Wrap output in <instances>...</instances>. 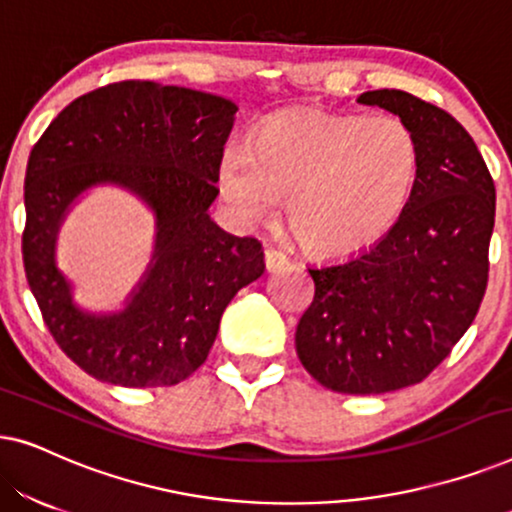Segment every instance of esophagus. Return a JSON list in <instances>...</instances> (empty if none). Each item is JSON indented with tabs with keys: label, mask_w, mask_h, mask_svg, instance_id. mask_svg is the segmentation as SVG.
Instances as JSON below:
<instances>
[{
	"label": "esophagus",
	"mask_w": 512,
	"mask_h": 512,
	"mask_svg": "<svg viewBox=\"0 0 512 512\" xmlns=\"http://www.w3.org/2000/svg\"><path fill=\"white\" fill-rule=\"evenodd\" d=\"M265 268H268V272H277V270H282L286 263H289V258H286L282 251H277V249H265Z\"/></svg>",
	"instance_id": "34e87169"
}]
</instances>
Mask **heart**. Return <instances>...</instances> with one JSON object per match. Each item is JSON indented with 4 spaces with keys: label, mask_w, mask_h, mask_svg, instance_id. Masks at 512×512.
Returning a JSON list of instances; mask_svg holds the SVG:
<instances>
[{
    "label": "heart",
    "mask_w": 512,
    "mask_h": 512,
    "mask_svg": "<svg viewBox=\"0 0 512 512\" xmlns=\"http://www.w3.org/2000/svg\"><path fill=\"white\" fill-rule=\"evenodd\" d=\"M419 165L417 135L401 118L289 111L249 146H226L216 181L244 226L270 219L286 195V221L307 251L349 256L396 226Z\"/></svg>",
    "instance_id": "heart-1"
}]
</instances>
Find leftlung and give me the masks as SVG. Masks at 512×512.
I'll use <instances>...</instances> for the list:
<instances>
[{
	"instance_id": "8db88e82",
	"label": "left lung",
	"mask_w": 512,
	"mask_h": 512,
	"mask_svg": "<svg viewBox=\"0 0 512 512\" xmlns=\"http://www.w3.org/2000/svg\"><path fill=\"white\" fill-rule=\"evenodd\" d=\"M417 135L422 165L394 228L345 261L312 265L314 300L296 328L307 373L340 394L422 382L473 324L487 289L496 188L473 137L433 104L368 90Z\"/></svg>"
}]
</instances>
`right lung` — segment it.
I'll list each match as a JSON object with an SVG mask.
<instances>
[{
	"instance_id": "obj_1",
	"label": "right lung",
	"mask_w": 512,
	"mask_h": 512,
	"mask_svg": "<svg viewBox=\"0 0 512 512\" xmlns=\"http://www.w3.org/2000/svg\"><path fill=\"white\" fill-rule=\"evenodd\" d=\"M237 104L202 90L121 81L58 114L25 172L27 284L62 352L95 380L172 387L205 363L221 314L265 272L254 237L209 207ZM130 192L154 216L152 261L116 311H88L57 265V235L93 187Z\"/></svg>"
}]
</instances>
